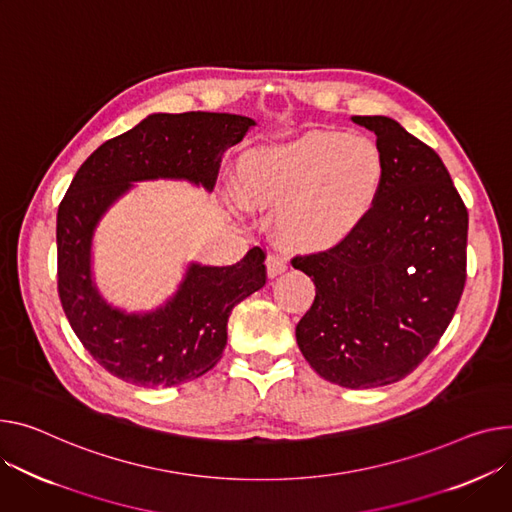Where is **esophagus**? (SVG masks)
Wrapping results in <instances>:
<instances>
[{
	"instance_id": "34e87169",
	"label": "esophagus",
	"mask_w": 512,
	"mask_h": 512,
	"mask_svg": "<svg viewBox=\"0 0 512 512\" xmlns=\"http://www.w3.org/2000/svg\"><path fill=\"white\" fill-rule=\"evenodd\" d=\"M265 265H267V276L269 278H276V276L284 274V271L288 269V261L284 257H280V255H269L265 259Z\"/></svg>"
}]
</instances>
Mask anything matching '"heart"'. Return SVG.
Instances as JSON below:
<instances>
[{"mask_svg":"<svg viewBox=\"0 0 512 512\" xmlns=\"http://www.w3.org/2000/svg\"><path fill=\"white\" fill-rule=\"evenodd\" d=\"M385 162L366 138L313 129L294 140L245 152L236 191L247 208L274 210L282 243L296 251L342 245L381 195Z\"/></svg>","mask_w":512,"mask_h":512,"instance_id":"heart-1","label":"heart"}]
</instances>
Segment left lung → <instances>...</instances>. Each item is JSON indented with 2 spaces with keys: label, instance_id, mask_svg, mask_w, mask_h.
Returning a JSON list of instances; mask_svg holds the SVG:
<instances>
[{
  "label": "left lung",
  "instance_id": "obj_1",
  "mask_svg": "<svg viewBox=\"0 0 512 512\" xmlns=\"http://www.w3.org/2000/svg\"><path fill=\"white\" fill-rule=\"evenodd\" d=\"M352 121L377 135L381 195L348 241L292 259L317 288L296 342L325 381L372 389L407 377L449 327L467 278L469 218L430 146L383 115Z\"/></svg>",
  "mask_w": 512,
  "mask_h": 512
}]
</instances>
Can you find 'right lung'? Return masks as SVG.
I'll return each mask as SVG.
<instances>
[{"mask_svg":"<svg viewBox=\"0 0 512 512\" xmlns=\"http://www.w3.org/2000/svg\"><path fill=\"white\" fill-rule=\"evenodd\" d=\"M253 125L230 113H154L78 168L57 210V290L82 346L113 377L152 389L201 377L222 358L234 306L265 286L259 247L226 267L191 263L175 296L150 313L115 309L92 280L94 230L133 183L183 179L212 191L222 154Z\"/></svg>","mask_w":512,"mask_h":512,"instance_id":"right-lung-1","label":"right lung"}]
</instances>
